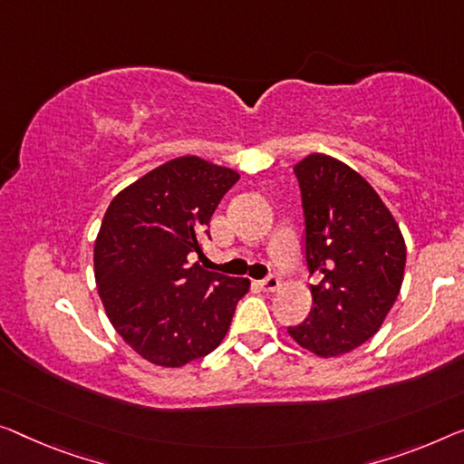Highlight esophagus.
Returning a JSON list of instances; mask_svg holds the SVG:
<instances>
[{"instance_id": "obj_1", "label": "esophagus", "mask_w": 464, "mask_h": 464, "mask_svg": "<svg viewBox=\"0 0 464 464\" xmlns=\"http://www.w3.org/2000/svg\"><path fill=\"white\" fill-rule=\"evenodd\" d=\"M260 287L262 292H276L281 287V279L276 275H268L266 279L260 281Z\"/></svg>"}]
</instances>
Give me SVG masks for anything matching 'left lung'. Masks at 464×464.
Here are the masks:
<instances>
[{"label":"left lung","mask_w":464,"mask_h":464,"mask_svg":"<svg viewBox=\"0 0 464 464\" xmlns=\"http://www.w3.org/2000/svg\"><path fill=\"white\" fill-rule=\"evenodd\" d=\"M304 210V256L314 308L289 335L316 356L352 352L377 334L404 279L406 246L392 212L364 179L335 158L294 166Z\"/></svg>","instance_id":"obj_1"}]
</instances>
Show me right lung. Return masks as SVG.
<instances>
[{
  "instance_id": "obj_1",
  "label": "right lung",
  "mask_w": 464,
  "mask_h": 464,
  "mask_svg": "<svg viewBox=\"0 0 464 464\" xmlns=\"http://www.w3.org/2000/svg\"><path fill=\"white\" fill-rule=\"evenodd\" d=\"M239 175L198 156L150 170L103 214L93 250L95 283L108 319L145 361L183 366L223 342L244 276L204 271L214 210Z\"/></svg>"
}]
</instances>
